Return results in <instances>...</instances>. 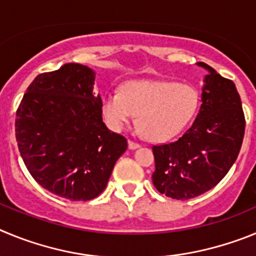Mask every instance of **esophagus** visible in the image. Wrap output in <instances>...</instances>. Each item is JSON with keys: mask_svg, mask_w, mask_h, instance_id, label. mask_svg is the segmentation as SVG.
Instances as JSON below:
<instances>
[{"mask_svg": "<svg viewBox=\"0 0 256 256\" xmlns=\"http://www.w3.org/2000/svg\"><path fill=\"white\" fill-rule=\"evenodd\" d=\"M128 146H130V150H134V148H138L141 144H137V142H134V141H130L128 142Z\"/></svg>", "mask_w": 256, "mask_h": 256, "instance_id": "obj_1", "label": "esophagus"}]
</instances>
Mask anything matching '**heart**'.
<instances>
[{"instance_id":"b5f03b06","label":"heart","mask_w":256,"mask_h":256,"mask_svg":"<svg viewBox=\"0 0 256 256\" xmlns=\"http://www.w3.org/2000/svg\"><path fill=\"white\" fill-rule=\"evenodd\" d=\"M200 97L194 86L168 80H136L122 92H110L102 98V114L108 124L122 130L138 115V126L146 138L166 141L191 122Z\"/></svg>"}]
</instances>
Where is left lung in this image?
Wrapping results in <instances>:
<instances>
[{
    "label": "left lung",
    "mask_w": 256,
    "mask_h": 256,
    "mask_svg": "<svg viewBox=\"0 0 256 256\" xmlns=\"http://www.w3.org/2000/svg\"><path fill=\"white\" fill-rule=\"evenodd\" d=\"M201 108L177 141L154 144L155 188L168 198L188 200L216 186L236 162L245 134L242 104L230 79L205 62Z\"/></svg>",
    "instance_id": "1"
}]
</instances>
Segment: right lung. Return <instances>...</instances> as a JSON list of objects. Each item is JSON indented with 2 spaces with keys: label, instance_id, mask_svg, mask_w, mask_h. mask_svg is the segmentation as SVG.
Masks as SVG:
<instances>
[{
  "label": "right lung",
  "instance_id": "obj_1",
  "mask_svg": "<svg viewBox=\"0 0 256 256\" xmlns=\"http://www.w3.org/2000/svg\"><path fill=\"white\" fill-rule=\"evenodd\" d=\"M94 84V70L65 64L36 76L16 110L15 136L28 172L47 191L72 201L100 195L128 148L124 136L104 124Z\"/></svg>",
  "mask_w": 256,
  "mask_h": 256
}]
</instances>
